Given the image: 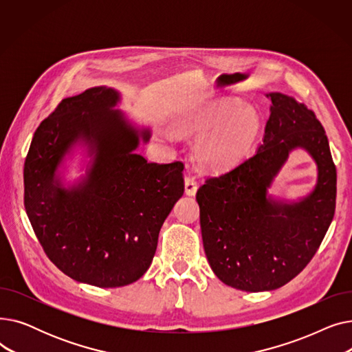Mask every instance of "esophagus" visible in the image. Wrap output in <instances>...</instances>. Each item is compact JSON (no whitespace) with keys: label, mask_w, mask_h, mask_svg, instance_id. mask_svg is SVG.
<instances>
[{"label":"esophagus","mask_w":352,"mask_h":352,"mask_svg":"<svg viewBox=\"0 0 352 352\" xmlns=\"http://www.w3.org/2000/svg\"><path fill=\"white\" fill-rule=\"evenodd\" d=\"M198 190V186H197V179L194 175H187L186 177V194L187 195H194Z\"/></svg>","instance_id":"1"}]
</instances>
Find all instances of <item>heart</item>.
<instances>
[{
    "label": "heart",
    "mask_w": 352,
    "mask_h": 352,
    "mask_svg": "<svg viewBox=\"0 0 352 352\" xmlns=\"http://www.w3.org/2000/svg\"><path fill=\"white\" fill-rule=\"evenodd\" d=\"M184 135H201L195 155L211 170H224L241 161L260 131L254 111L234 100H218L188 111L177 121Z\"/></svg>",
    "instance_id": "obj_1"
}]
</instances>
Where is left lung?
<instances>
[{"label":"left lung","mask_w":352,"mask_h":352,"mask_svg":"<svg viewBox=\"0 0 352 352\" xmlns=\"http://www.w3.org/2000/svg\"><path fill=\"white\" fill-rule=\"evenodd\" d=\"M264 142L232 170L197 191L208 263L224 284L248 292L280 288L312 260L336 212L337 170L324 126L314 111L271 92ZM316 160L319 182L294 205L266 198V188L294 147Z\"/></svg>","instance_id":"8db88e82"}]
</instances>
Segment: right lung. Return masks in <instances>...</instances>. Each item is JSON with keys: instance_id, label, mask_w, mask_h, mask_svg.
<instances>
[{"instance_id": "add662e5", "label": "right lung", "mask_w": 352, "mask_h": 352, "mask_svg": "<svg viewBox=\"0 0 352 352\" xmlns=\"http://www.w3.org/2000/svg\"><path fill=\"white\" fill-rule=\"evenodd\" d=\"M113 88L64 98L34 133L24 164V206L50 261L69 278L100 288L133 284L150 268L165 218L184 194V164L134 154L138 131ZM95 154L87 178L65 190L54 177L74 142Z\"/></svg>"}]
</instances>
